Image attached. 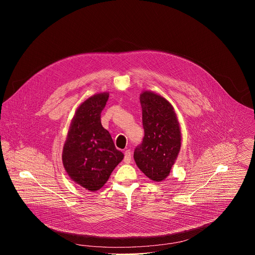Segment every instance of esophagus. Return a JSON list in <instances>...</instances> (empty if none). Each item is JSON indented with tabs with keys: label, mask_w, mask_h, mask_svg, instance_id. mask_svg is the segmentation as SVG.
<instances>
[{
	"label": "esophagus",
	"mask_w": 255,
	"mask_h": 255,
	"mask_svg": "<svg viewBox=\"0 0 255 255\" xmlns=\"http://www.w3.org/2000/svg\"><path fill=\"white\" fill-rule=\"evenodd\" d=\"M124 161H125V163H127V164L130 163V161H131V151H130V150H126Z\"/></svg>",
	"instance_id": "1"
}]
</instances>
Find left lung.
Returning <instances> with one entry per match:
<instances>
[{
  "label": "left lung",
  "mask_w": 255,
  "mask_h": 255,
  "mask_svg": "<svg viewBox=\"0 0 255 255\" xmlns=\"http://www.w3.org/2000/svg\"><path fill=\"white\" fill-rule=\"evenodd\" d=\"M144 137L133 154L137 167L150 180L164 181L181 149V129L172 105L150 91L140 95Z\"/></svg>",
  "instance_id": "8db88e82"
}]
</instances>
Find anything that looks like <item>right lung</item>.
Masks as SVG:
<instances>
[{"label": "right lung", "instance_id": "1", "mask_svg": "<svg viewBox=\"0 0 255 255\" xmlns=\"http://www.w3.org/2000/svg\"><path fill=\"white\" fill-rule=\"evenodd\" d=\"M109 94H96L76 110L63 150V164L72 180L90 191L100 189L124 159L101 125Z\"/></svg>", "mask_w": 255, "mask_h": 255}]
</instances>
